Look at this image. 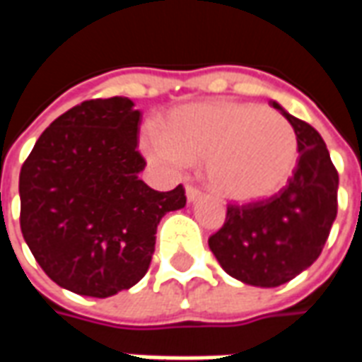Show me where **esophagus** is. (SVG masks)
I'll list each match as a JSON object with an SVG mask.
<instances>
[{"mask_svg":"<svg viewBox=\"0 0 362 362\" xmlns=\"http://www.w3.org/2000/svg\"><path fill=\"white\" fill-rule=\"evenodd\" d=\"M199 196H202V189L196 188L194 184H188V186H186V197H188V202H196Z\"/></svg>","mask_w":362,"mask_h":362,"instance_id":"obj_1","label":"esophagus"}]
</instances>
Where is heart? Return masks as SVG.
<instances>
[{"mask_svg": "<svg viewBox=\"0 0 362 362\" xmlns=\"http://www.w3.org/2000/svg\"><path fill=\"white\" fill-rule=\"evenodd\" d=\"M141 147L166 166L205 160L209 188L238 204L277 194L298 158V141L287 119L259 104L230 100L176 108L165 132L143 129Z\"/></svg>", "mask_w": 362, "mask_h": 362, "instance_id": "obj_1", "label": "heart"}]
</instances>
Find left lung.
Masks as SVG:
<instances>
[{"mask_svg":"<svg viewBox=\"0 0 362 362\" xmlns=\"http://www.w3.org/2000/svg\"><path fill=\"white\" fill-rule=\"evenodd\" d=\"M298 141V163L279 194L227 207L223 227L209 236L221 267L254 287H279L310 267L337 215L339 176L322 135L277 103Z\"/></svg>","mask_w":362,"mask_h":362,"instance_id":"left-lung-1","label":"left lung"}]
</instances>
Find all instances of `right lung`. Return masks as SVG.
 Instances as JSON below:
<instances>
[{
    "mask_svg": "<svg viewBox=\"0 0 362 362\" xmlns=\"http://www.w3.org/2000/svg\"><path fill=\"white\" fill-rule=\"evenodd\" d=\"M141 112L126 96L69 108L35 143L19 176L21 230L59 287L106 298L147 273L157 225L186 205L184 188L139 180Z\"/></svg>",
    "mask_w": 362,
    "mask_h": 362,
    "instance_id": "obj_1",
    "label": "right lung"
}]
</instances>
